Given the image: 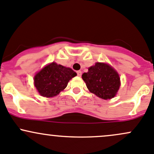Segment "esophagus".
Returning a JSON list of instances; mask_svg holds the SVG:
<instances>
[{"instance_id":"1","label":"esophagus","mask_w":154,"mask_h":154,"mask_svg":"<svg viewBox=\"0 0 154 154\" xmlns=\"http://www.w3.org/2000/svg\"><path fill=\"white\" fill-rule=\"evenodd\" d=\"M82 71H80V70L77 71V75H78V76H82Z\"/></svg>"}]
</instances>
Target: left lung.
I'll return each mask as SVG.
<instances>
[{
    "mask_svg": "<svg viewBox=\"0 0 154 154\" xmlns=\"http://www.w3.org/2000/svg\"><path fill=\"white\" fill-rule=\"evenodd\" d=\"M82 79L92 93L107 100L114 97L120 88L118 73L109 64L97 62L84 72Z\"/></svg>",
    "mask_w": 154,
    "mask_h": 154,
    "instance_id": "left-lung-1",
    "label": "left lung"
}]
</instances>
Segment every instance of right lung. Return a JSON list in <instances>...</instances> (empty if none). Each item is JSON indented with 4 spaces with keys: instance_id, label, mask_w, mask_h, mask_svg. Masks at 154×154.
I'll return each mask as SVG.
<instances>
[{
    "instance_id": "1",
    "label": "right lung",
    "mask_w": 154,
    "mask_h": 154,
    "mask_svg": "<svg viewBox=\"0 0 154 154\" xmlns=\"http://www.w3.org/2000/svg\"><path fill=\"white\" fill-rule=\"evenodd\" d=\"M76 75L70 67L52 62L36 74L34 85L42 96L51 97L65 89L69 81Z\"/></svg>"
}]
</instances>
